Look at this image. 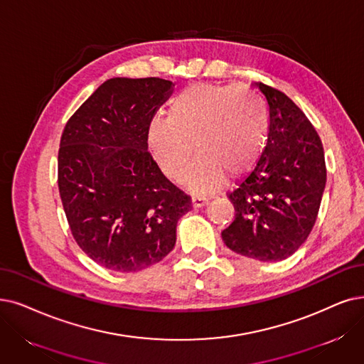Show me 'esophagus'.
<instances>
[{"label": "esophagus", "instance_id": "1", "mask_svg": "<svg viewBox=\"0 0 364 364\" xmlns=\"http://www.w3.org/2000/svg\"><path fill=\"white\" fill-rule=\"evenodd\" d=\"M208 197L206 196H193V206L194 208H201V206H205L206 203H208Z\"/></svg>", "mask_w": 364, "mask_h": 364}]
</instances>
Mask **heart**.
Wrapping results in <instances>:
<instances>
[{"mask_svg": "<svg viewBox=\"0 0 364 364\" xmlns=\"http://www.w3.org/2000/svg\"><path fill=\"white\" fill-rule=\"evenodd\" d=\"M270 129L264 100L235 85L196 83L174 97L167 118L148 125V146L159 168L179 181L196 151L188 173L194 190L206 191L224 181V172L239 176L263 152ZM195 148H192V144Z\"/></svg>", "mask_w": 364, "mask_h": 364, "instance_id": "1", "label": "heart"}]
</instances>
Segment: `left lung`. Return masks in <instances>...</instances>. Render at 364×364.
Instances as JSON below:
<instances>
[{"label": "left lung", "mask_w": 364, "mask_h": 364, "mask_svg": "<svg viewBox=\"0 0 364 364\" xmlns=\"http://www.w3.org/2000/svg\"><path fill=\"white\" fill-rule=\"evenodd\" d=\"M257 86L269 105L267 144L252 170L227 193L236 213L221 236L240 255L279 261L312 231L327 170L321 139L306 114L282 91L261 82Z\"/></svg>", "instance_id": "left-lung-1"}]
</instances>
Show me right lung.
<instances>
[{"label":"right lung","instance_id":"obj_1","mask_svg":"<svg viewBox=\"0 0 364 364\" xmlns=\"http://www.w3.org/2000/svg\"><path fill=\"white\" fill-rule=\"evenodd\" d=\"M159 77H113L73 113L58 151V188L80 250L113 272L161 261L191 197L148 151V125L171 94Z\"/></svg>","mask_w":364,"mask_h":364}]
</instances>
